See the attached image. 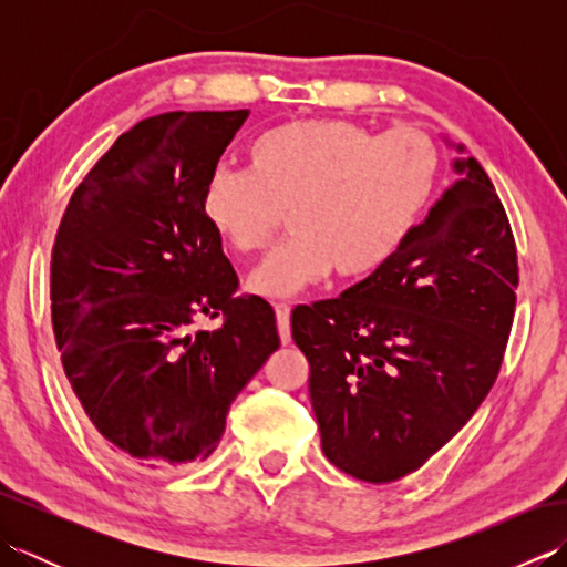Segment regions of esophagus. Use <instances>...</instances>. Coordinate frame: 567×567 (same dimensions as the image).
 <instances>
[{
	"label": "esophagus",
	"instance_id": "1",
	"mask_svg": "<svg viewBox=\"0 0 567 567\" xmlns=\"http://www.w3.org/2000/svg\"><path fill=\"white\" fill-rule=\"evenodd\" d=\"M290 305H275V319H277V331H280V341L287 346L292 341V331H290Z\"/></svg>",
	"mask_w": 567,
	"mask_h": 567
}]
</instances>
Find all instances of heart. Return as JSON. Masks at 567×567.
Returning a JSON list of instances; mask_svg holds the SVG:
<instances>
[{"instance_id":"obj_1","label":"heart","mask_w":567,"mask_h":567,"mask_svg":"<svg viewBox=\"0 0 567 567\" xmlns=\"http://www.w3.org/2000/svg\"><path fill=\"white\" fill-rule=\"evenodd\" d=\"M250 173L216 167L204 216L238 256L262 250L287 214L290 238L248 277L265 299H290L333 272L382 268L414 231L439 185L441 158L419 131L375 136L343 118H307L262 134Z\"/></svg>"}]
</instances>
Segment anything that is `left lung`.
<instances>
[{
	"instance_id": "8db88e82",
	"label": "left lung",
	"mask_w": 567,
	"mask_h": 567,
	"mask_svg": "<svg viewBox=\"0 0 567 567\" xmlns=\"http://www.w3.org/2000/svg\"><path fill=\"white\" fill-rule=\"evenodd\" d=\"M451 165L457 179L382 268L292 311L321 451L365 483L414 473L467 424L512 331L519 268L507 212L473 155Z\"/></svg>"
}]
</instances>
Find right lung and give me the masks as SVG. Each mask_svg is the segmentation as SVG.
Listing matches in <instances>:
<instances>
[{"label":"right lung","mask_w":567,"mask_h":567,"mask_svg":"<svg viewBox=\"0 0 567 567\" xmlns=\"http://www.w3.org/2000/svg\"><path fill=\"white\" fill-rule=\"evenodd\" d=\"M248 110L167 112L114 141L72 195L51 258L55 343L114 453L183 467L219 445L228 406L280 336L204 216V185ZM225 317L195 334L199 316Z\"/></svg>","instance_id":"add662e5"}]
</instances>
